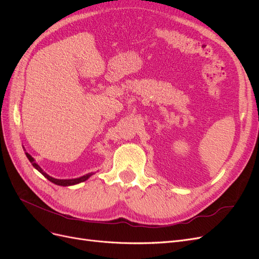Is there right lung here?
Masks as SVG:
<instances>
[{
    "mask_svg": "<svg viewBox=\"0 0 259 259\" xmlns=\"http://www.w3.org/2000/svg\"><path fill=\"white\" fill-rule=\"evenodd\" d=\"M26 155H27V158L29 159V161H30L31 163H32V165H33L38 171H40V173H41L45 178H48V179L50 180V182L54 183L55 185H58V186H72V185H76V184H80V183L85 182L86 179H89V178L93 175V174H88V175H84V176H82V177L74 178V179H56V178L51 177L50 175L46 174L45 171L34 162V159H33L32 156H31L29 153L26 152Z\"/></svg>",
    "mask_w": 259,
    "mask_h": 259,
    "instance_id": "obj_1",
    "label": "right lung"
}]
</instances>
